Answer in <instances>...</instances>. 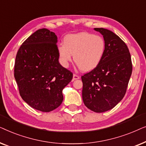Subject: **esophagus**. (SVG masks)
I'll return each mask as SVG.
<instances>
[{
    "label": "esophagus",
    "instance_id": "34e87169",
    "mask_svg": "<svg viewBox=\"0 0 146 146\" xmlns=\"http://www.w3.org/2000/svg\"><path fill=\"white\" fill-rule=\"evenodd\" d=\"M79 78H80L79 76H78L76 74H73V80H78Z\"/></svg>",
    "mask_w": 146,
    "mask_h": 146
}]
</instances>
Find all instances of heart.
Listing matches in <instances>:
<instances>
[{
  "label": "heart",
  "instance_id": "obj_1",
  "mask_svg": "<svg viewBox=\"0 0 146 146\" xmlns=\"http://www.w3.org/2000/svg\"><path fill=\"white\" fill-rule=\"evenodd\" d=\"M58 51L64 67H68L74 55V60L80 68L89 72L98 66L102 60L106 42L101 36L88 32L70 34L58 46Z\"/></svg>",
  "mask_w": 146,
  "mask_h": 146
}]
</instances>
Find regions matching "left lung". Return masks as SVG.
Listing matches in <instances>:
<instances>
[{"instance_id":"8db88e82","label":"left lung","mask_w":146,"mask_h":146,"mask_svg":"<svg viewBox=\"0 0 146 146\" xmlns=\"http://www.w3.org/2000/svg\"><path fill=\"white\" fill-rule=\"evenodd\" d=\"M103 36L106 52L97 68L82 76V99L97 113L108 111L123 99L132 72L131 56L124 42L113 32L95 28Z\"/></svg>"}]
</instances>
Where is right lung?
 <instances>
[{
    "instance_id": "obj_1",
    "label": "right lung",
    "mask_w": 146,
    "mask_h": 146,
    "mask_svg": "<svg viewBox=\"0 0 146 146\" xmlns=\"http://www.w3.org/2000/svg\"><path fill=\"white\" fill-rule=\"evenodd\" d=\"M57 39L49 30H38L21 46L15 60L20 95L30 106L44 112L61 104L63 89L73 77L59 63Z\"/></svg>"
}]
</instances>
